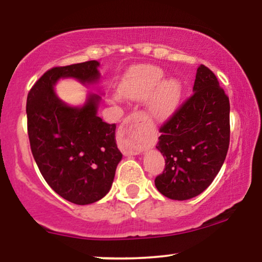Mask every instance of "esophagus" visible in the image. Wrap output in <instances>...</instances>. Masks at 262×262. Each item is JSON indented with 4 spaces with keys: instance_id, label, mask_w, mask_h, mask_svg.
Instances as JSON below:
<instances>
[{
    "instance_id": "obj_1",
    "label": "esophagus",
    "mask_w": 262,
    "mask_h": 262,
    "mask_svg": "<svg viewBox=\"0 0 262 262\" xmlns=\"http://www.w3.org/2000/svg\"><path fill=\"white\" fill-rule=\"evenodd\" d=\"M144 122V117L140 113L128 115L122 121L118 129L117 142L118 147L125 156H135L142 152V141L138 129Z\"/></svg>"
}]
</instances>
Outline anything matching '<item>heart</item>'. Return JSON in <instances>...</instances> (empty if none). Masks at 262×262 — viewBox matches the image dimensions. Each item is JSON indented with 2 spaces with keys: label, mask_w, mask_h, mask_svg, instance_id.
<instances>
[{
  "label": "heart",
  "mask_w": 262,
  "mask_h": 262,
  "mask_svg": "<svg viewBox=\"0 0 262 262\" xmlns=\"http://www.w3.org/2000/svg\"><path fill=\"white\" fill-rule=\"evenodd\" d=\"M165 73L157 66H135L125 73L120 93L133 100H147V113L153 120L163 121L179 105L183 85L179 79H164Z\"/></svg>",
  "instance_id": "b5f03b06"
}]
</instances>
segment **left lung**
<instances>
[{"mask_svg":"<svg viewBox=\"0 0 262 262\" xmlns=\"http://www.w3.org/2000/svg\"><path fill=\"white\" fill-rule=\"evenodd\" d=\"M193 92L160 127L156 146L165 169L155 184L172 200L201 194L213 182L229 149V97L206 66L198 68Z\"/></svg>","mask_w":262,"mask_h":262,"instance_id":"8db88e82","label":"left lung"}]
</instances>
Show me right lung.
I'll list each match as a JSON object with an SVG mask.
<instances>
[{"label": "right lung", "mask_w": 262, "mask_h": 262, "mask_svg": "<svg viewBox=\"0 0 262 262\" xmlns=\"http://www.w3.org/2000/svg\"><path fill=\"white\" fill-rule=\"evenodd\" d=\"M98 67L99 62L87 61L49 69L27 96V133L38 169L52 190L76 205L93 204L109 193L122 153L116 124L97 115L100 96L90 95L81 107L69 106L54 86L62 78L95 83Z\"/></svg>", "instance_id": "obj_1"}]
</instances>
